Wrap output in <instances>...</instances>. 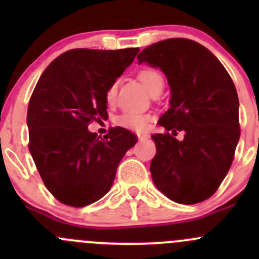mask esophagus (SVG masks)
Returning <instances> with one entry per match:
<instances>
[{
	"label": "esophagus",
	"mask_w": 259,
	"mask_h": 259,
	"mask_svg": "<svg viewBox=\"0 0 259 259\" xmlns=\"http://www.w3.org/2000/svg\"><path fill=\"white\" fill-rule=\"evenodd\" d=\"M149 138V134H145V133H139V134H138V139L140 140V142H143V140H146Z\"/></svg>",
	"instance_id": "34e87169"
}]
</instances>
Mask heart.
I'll return each mask as SVG.
<instances>
[{
  "mask_svg": "<svg viewBox=\"0 0 259 259\" xmlns=\"http://www.w3.org/2000/svg\"><path fill=\"white\" fill-rule=\"evenodd\" d=\"M137 79L144 85V88L153 96L159 95L163 91L164 88V77L158 70L153 69V67H143L137 72ZM117 94V81H114L108 86L105 91V101L108 105H113L116 100ZM151 121V116L149 114L143 113H132V111H126V113L119 115L115 120L119 126L125 127V129L134 130V132L143 133L148 130L149 124Z\"/></svg>",
  "mask_w": 259,
  "mask_h": 259,
  "instance_id": "1",
  "label": "heart"
}]
</instances>
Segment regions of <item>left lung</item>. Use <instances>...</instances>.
<instances>
[{
	"mask_svg": "<svg viewBox=\"0 0 259 259\" xmlns=\"http://www.w3.org/2000/svg\"><path fill=\"white\" fill-rule=\"evenodd\" d=\"M138 60L160 67L171 90L170 108L159 119L166 132L151 135L154 184L179 204L203 202L226 178L241 135L233 80L209 50L188 38L153 44ZM178 131L183 141L174 138Z\"/></svg>",
	"mask_w": 259,
	"mask_h": 259,
	"instance_id": "left-lung-1",
	"label": "left lung"
}]
</instances>
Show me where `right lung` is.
I'll return each mask as SVG.
<instances>
[{
	"mask_svg": "<svg viewBox=\"0 0 259 259\" xmlns=\"http://www.w3.org/2000/svg\"><path fill=\"white\" fill-rule=\"evenodd\" d=\"M139 52L74 49L46 67L27 109L28 149L49 192L70 207H85L110 190L122 156L138 142L124 127L98 138L88 126L108 116L105 91Z\"/></svg>",
	"mask_w": 259,
	"mask_h": 259,
	"instance_id": "1",
	"label": "right lung"
}]
</instances>
